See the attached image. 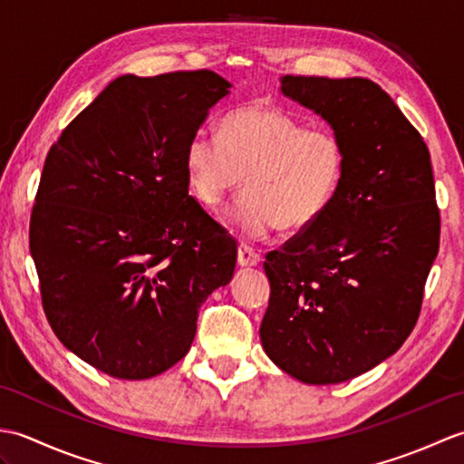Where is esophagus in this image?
<instances>
[{"label": "esophagus", "mask_w": 464, "mask_h": 464, "mask_svg": "<svg viewBox=\"0 0 464 464\" xmlns=\"http://www.w3.org/2000/svg\"><path fill=\"white\" fill-rule=\"evenodd\" d=\"M259 261H261V257L251 247H247V245H239L237 263L241 265V267H257Z\"/></svg>", "instance_id": "1"}]
</instances>
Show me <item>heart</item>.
<instances>
[{
    "mask_svg": "<svg viewBox=\"0 0 464 464\" xmlns=\"http://www.w3.org/2000/svg\"><path fill=\"white\" fill-rule=\"evenodd\" d=\"M193 195L219 207L243 185L227 221L249 239L283 227L301 233L317 223L337 195L344 150L329 130H311L279 107L253 103L227 113L219 135L197 131L185 147Z\"/></svg>",
    "mask_w": 464,
    "mask_h": 464,
    "instance_id": "b5f03b06",
    "label": "heart"
}]
</instances>
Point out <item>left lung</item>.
I'll use <instances>...</instances> for the list:
<instances>
[{"mask_svg":"<svg viewBox=\"0 0 464 464\" xmlns=\"http://www.w3.org/2000/svg\"><path fill=\"white\" fill-rule=\"evenodd\" d=\"M281 93L331 125L344 173L321 219L265 257L259 334L291 377L337 384L395 354L419 319L440 233L430 155L364 77L283 75Z\"/></svg>","mask_w":464,"mask_h":464,"instance_id":"8db88e82","label":"left lung"}]
</instances>
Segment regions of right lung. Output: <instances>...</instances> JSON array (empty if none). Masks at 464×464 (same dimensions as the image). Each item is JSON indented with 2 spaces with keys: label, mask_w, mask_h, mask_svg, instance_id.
Wrapping results in <instances>:
<instances>
[{
  "label": "right lung",
  "mask_w": 464,
  "mask_h": 464,
  "mask_svg": "<svg viewBox=\"0 0 464 464\" xmlns=\"http://www.w3.org/2000/svg\"><path fill=\"white\" fill-rule=\"evenodd\" d=\"M231 83L121 75L47 153L29 223L45 317L82 361L151 379L181 361L237 243L189 195L185 147Z\"/></svg>",
  "instance_id": "right-lung-1"
}]
</instances>
